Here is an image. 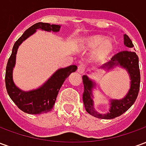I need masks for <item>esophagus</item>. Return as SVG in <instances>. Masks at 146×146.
Wrapping results in <instances>:
<instances>
[{
	"label": "esophagus",
	"mask_w": 146,
	"mask_h": 146,
	"mask_svg": "<svg viewBox=\"0 0 146 146\" xmlns=\"http://www.w3.org/2000/svg\"><path fill=\"white\" fill-rule=\"evenodd\" d=\"M85 65L84 63H80L78 66V68H77V71H78V73H84V71H85Z\"/></svg>",
	"instance_id": "esophagus-1"
}]
</instances>
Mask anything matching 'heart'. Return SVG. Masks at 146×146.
Returning <instances> with one entry per match:
<instances>
[{"mask_svg":"<svg viewBox=\"0 0 146 146\" xmlns=\"http://www.w3.org/2000/svg\"><path fill=\"white\" fill-rule=\"evenodd\" d=\"M84 45L90 49L97 48L95 52V59L103 61L110 55L114 50V44L110 40H106V37L102 35H95L89 36L84 41Z\"/></svg>","mask_w":146,"mask_h":146,"instance_id":"b5f03b06","label":"heart"}]
</instances>
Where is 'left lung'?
I'll list each match as a JSON object with an SVG mask.
<instances>
[{"mask_svg":"<svg viewBox=\"0 0 146 146\" xmlns=\"http://www.w3.org/2000/svg\"><path fill=\"white\" fill-rule=\"evenodd\" d=\"M124 44L127 48H132L134 44L131 40L127 35H124ZM121 66L127 70L129 75L131 76V88L129 90L127 95L121 100H112L111 101V109L110 113L102 115L97 113L94 110L93 100H92V90L94 87V83L89 79L88 76H83V84H84V93H83V102L84 104L86 111L92 116L100 119H113L117 116L122 115L126 111L131 107L135 103L136 98L138 97L139 89H140V70L138 64V57L135 51L130 50L119 51L113 55L111 60L105 64L102 68L111 69L114 66Z\"/></svg>","mask_w":146,"mask_h":146,"instance_id":"1","label":"left lung"}]
</instances>
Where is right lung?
Returning a JSON list of instances; mask_svg holds the SVG:
<instances>
[{
  "mask_svg": "<svg viewBox=\"0 0 146 146\" xmlns=\"http://www.w3.org/2000/svg\"><path fill=\"white\" fill-rule=\"evenodd\" d=\"M37 29L58 32L60 30V26L37 23L27 29L15 43L11 56L8 58L5 73V86L9 97L19 109L29 114H40L51 111L55 102L58 91L64 81L70 76V73L75 72L77 69L76 66L72 65L57 70L44 85L36 90L25 92L18 88L12 80V70L15 64L17 49L21 43L35 33Z\"/></svg>",
  "mask_w": 146,
  "mask_h": 146,
  "instance_id": "right-lung-1",
  "label": "right lung"
}]
</instances>
